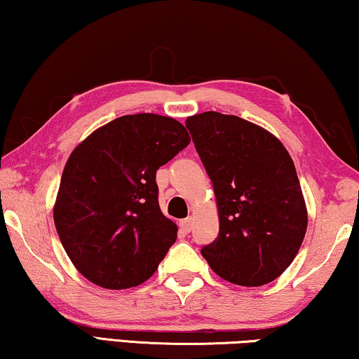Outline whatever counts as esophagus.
<instances>
[{"mask_svg":"<svg viewBox=\"0 0 359 359\" xmlns=\"http://www.w3.org/2000/svg\"><path fill=\"white\" fill-rule=\"evenodd\" d=\"M180 228H181V231H183V233H191V229H192V218H184V219H181L180 222Z\"/></svg>","mask_w":359,"mask_h":359,"instance_id":"1","label":"esophagus"}]
</instances>
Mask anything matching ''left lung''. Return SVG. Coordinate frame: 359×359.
I'll use <instances>...</instances> for the list:
<instances>
[{"mask_svg":"<svg viewBox=\"0 0 359 359\" xmlns=\"http://www.w3.org/2000/svg\"><path fill=\"white\" fill-rule=\"evenodd\" d=\"M186 128L218 203L219 233L202 247V257L233 284L271 283L294 262L308 224L289 152L278 137L236 115H192Z\"/></svg>","mask_w":359,"mask_h":359,"instance_id":"left-lung-1","label":"left lung"}]
</instances>
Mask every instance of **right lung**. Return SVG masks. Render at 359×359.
I'll return each instance as SVG.
<instances>
[{
    "label": "right lung",
    "mask_w": 359,
    "mask_h": 359,
    "mask_svg": "<svg viewBox=\"0 0 359 359\" xmlns=\"http://www.w3.org/2000/svg\"><path fill=\"white\" fill-rule=\"evenodd\" d=\"M178 120L123 115L74 149L54 205L75 268L101 287H136L156 273L178 228L158 207L157 170L189 144Z\"/></svg>",
    "instance_id": "obj_1"
}]
</instances>
